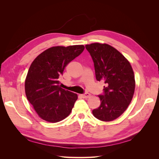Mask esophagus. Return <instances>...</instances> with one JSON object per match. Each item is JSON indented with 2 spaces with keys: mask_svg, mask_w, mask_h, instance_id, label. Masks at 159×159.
Returning a JSON list of instances; mask_svg holds the SVG:
<instances>
[{
  "mask_svg": "<svg viewBox=\"0 0 159 159\" xmlns=\"http://www.w3.org/2000/svg\"><path fill=\"white\" fill-rule=\"evenodd\" d=\"M90 95H91L90 93H88V92L84 93V94L81 95V96H82V97H83L84 98H88L90 97Z\"/></svg>",
  "mask_w": 159,
  "mask_h": 159,
  "instance_id": "1",
  "label": "esophagus"
}]
</instances>
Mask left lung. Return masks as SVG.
Returning <instances> with one entry per match:
<instances>
[{"instance_id":"1","label":"left lung","mask_w":159,"mask_h":159,"mask_svg":"<svg viewBox=\"0 0 159 159\" xmlns=\"http://www.w3.org/2000/svg\"><path fill=\"white\" fill-rule=\"evenodd\" d=\"M93 60L96 80L105 84L99 95L101 105L92 111L93 116L103 121H111L122 115L131 103L135 88L132 67L113 47L93 43L85 46Z\"/></svg>"}]
</instances>
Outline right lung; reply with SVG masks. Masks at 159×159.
Masks as SVG:
<instances>
[{
	"mask_svg": "<svg viewBox=\"0 0 159 159\" xmlns=\"http://www.w3.org/2000/svg\"><path fill=\"white\" fill-rule=\"evenodd\" d=\"M84 48L83 45L52 47L33 61L26 75L25 93L42 119L56 123L71 113L78 95L62 89L59 78L65 67Z\"/></svg>",
	"mask_w": 159,
	"mask_h": 159,
	"instance_id": "1",
	"label": "right lung"
}]
</instances>
